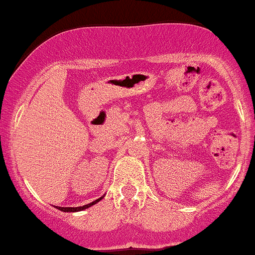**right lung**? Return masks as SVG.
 <instances>
[{
    "label": "right lung",
    "instance_id": "obj_1",
    "mask_svg": "<svg viewBox=\"0 0 255 255\" xmlns=\"http://www.w3.org/2000/svg\"><path fill=\"white\" fill-rule=\"evenodd\" d=\"M102 198H104V196H102V197H100V198H97V200H96V201H92L91 204L85 205V206H78V207H60V206H55V209L60 210V211H63V212H78V211H83V210L88 209V207H91V206H93V205H95V204H97V202H99V201H101Z\"/></svg>",
    "mask_w": 255,
    "mask_h": 255
}]
</instances>
